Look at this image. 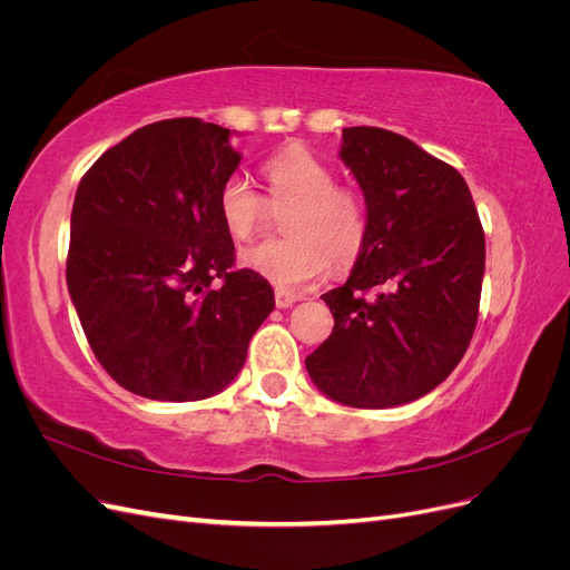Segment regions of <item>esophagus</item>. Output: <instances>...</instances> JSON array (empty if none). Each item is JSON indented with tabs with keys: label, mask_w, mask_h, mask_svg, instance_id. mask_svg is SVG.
Masks as SVG:
<instances>
[{
	"label": "esophagus",
	"mask_w": 570,
	"mask_h": 570,
	"mask_svg": "<svg viewBox=\"0 0 570 570\" xmlns=\"http://www.w3.org/2000/svg\"><path fill=\"white\" fill-rule=\"evenodd\" d=\"M299 297L292 295V292H283V289H275V306L278 308H289L292 304H295Z\"/></svg>",
	"instance_id": "1"
}]
</instances>
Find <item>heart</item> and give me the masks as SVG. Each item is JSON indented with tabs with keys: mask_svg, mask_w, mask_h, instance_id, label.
Returning a JSON list of instances; mask_svg holds the SVG:
<instances>
[{
	"mask_svg": "<svg viewBox=\"0 0 570 570\" xmlns=\"http://www.w3.org/2000/svg\"><path fill=\"white\" fill-rule=\"evenodd\" d=\"M266 197L243 174L218 189V216L237 243L262 230L271 209H285L287 237L243 252V266L283 292H299L335 268H347L368 239V204L350 185H337L335 170L304 145H287L262 164Z\"/></svg>",
	"mask_w": 570,
	"mask_h": 570,
	"instance_id": "heart-1",
	"label": "heart"
}]
</instances>
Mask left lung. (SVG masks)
<instances>
[{"label": "left lung", "mask_w": 570, "mask_h": 570, "mask_svg": "<svg viewBox=\"0 0 570 570\" xmlns=\"http://www.w3.org/2000/svg\"><path fill=\"white\" fill-rule=\"evenodd\" d=\"M340 159L368 204V239L347 283L323 295L335 325L306 371L344 406L409 404L469 350L485 233L459 170L409 137L344 128Z\"/></svg>", "instance_id": "obj_1"}]
</instances>
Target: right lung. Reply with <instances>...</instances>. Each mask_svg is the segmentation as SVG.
Returning <instances> with one entry per match:
<instances>
[{
    "label": "right lung",
    "instance_id": "1",
    "mask_svg": "<svg viewBox=\"0 0 570 570\" xmlns=\"http://www.w3.org/2000/svg\"><path fill=\"white\" fill-rule=\"evenodd\" d=\"M230 130L168 118L128 135L82 176L66 283L114 381L157 402L226 390L273 312L266 278L235 266L218 189L239 166Z\"/></svg>",
    "mask_w": 570,
    "mask_h": 570
}]
</instances>
